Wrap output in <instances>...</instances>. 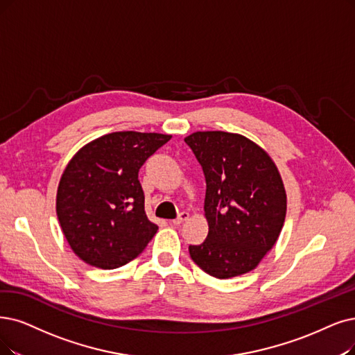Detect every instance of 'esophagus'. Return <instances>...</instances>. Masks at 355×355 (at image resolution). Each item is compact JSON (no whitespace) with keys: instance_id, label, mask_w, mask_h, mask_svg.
Masks as SVG:
<instances>
[{"instance_id":"obj_1","label":"esophagus","mask_w":355,"mask_h":355,"mask_svg":"<svg viewBox=\"0 0 355 355\" xmlns=\"http://www.w3.org/2000/svg\"><path fill=\"white\" fill-rule=\"evenodd\" d=\"M189 218V212H187V211H182L180 214L172 221L175 225H179V224H182L183 221H187Z\"/></svg>"}]
</instances>
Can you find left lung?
<instances>
[{"instance_id":"8db88e82","label":"left lung","mask_w":355,"mask_h":355,"mask_svg":"<svg viewBox=\"0 0 355 355\" xmlns=\"http://www.w3.org/2000/svg\"><path fill=\"white\" fill-rule=\"evenodd\" d=\"M202 166L208 236L191 245L192 261L220 279L243 275L274 248L284 225L287 195L268 153L249 138L198 131L185 138Z\"/></svg>"}]
</instances>
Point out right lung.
Segmentation results:
<instances>
[{
    "label": "right lung",
    "mask_w": 355,
    "mask_h": 355,
    "mask_svg": "<svg viewBox=\"0 0 355 355\" xmlns=\"http://www.w3.org/2000/svg\"><path fill=\"white\" fill-rule=\"evenodd\" d=\"M172 135L122 131L80 148L56 192L68 245L86 263L115 269L135 259L159 227L147 218L138 172Z\"/></svg>",
    "instance_id": "obj_1"
}]
</instances>
